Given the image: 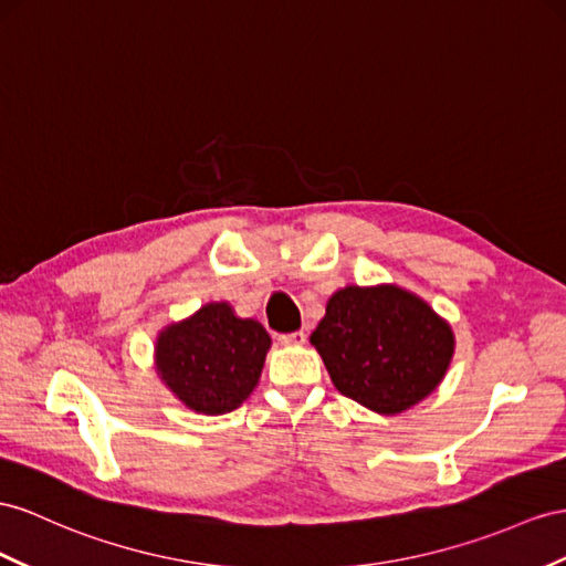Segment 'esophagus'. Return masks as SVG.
<instances>
[{"instance_id": "1", "label": "esophagus", "mask_w": 566, "mask_h": 566, "mask_svg": "<svg viewBox=\"0 0 566 566\" xmlns=\"http://www.w3.org/2000/svg\"><path fill=\"white\" fill-rule=\"evenodd\" d=\"M280 342L284 346H301V344H306V332H292V335H282Z\"/></svg>"}]
</instances>
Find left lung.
<instances>
[{"instance_id": "1", "label": "left lung", "mask_w": 566, "mask_h": 566, "mask_svg": "<svg viewBox=\"0 0 566 566\" xmlns=\"http://www.w3.org/2000/svg\"><path fill=\"white\" fill-rule=\"evenodd\" d=\"M344 397L397 416L430 397L454 356V332L428 301L399 284L337 289L311 335Z\"/></svg>"}]
</instances>
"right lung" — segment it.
<instances>
[{
	"instance_id": "right-lung-1",
	"label": "right lung",
	"mask_w": 566,
	"mask_h": 566,
	"mask_svg": "<svg viewBox=\"0 0 566 566\" xmlns=\"http://www.w3.org/2000/svg\"><path fill=\"white\" fill-rule=\"evenodd\" d=\"M270 344L268 329L253 317H239L227 301H210L159 329L155 370L184 407L222 416L253 395Z\"/></svg>"
}]
</instances>
